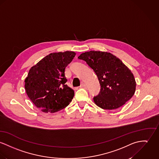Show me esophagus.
<instances>
[{"label":"esophagus","mask_w":159,"mask_h":159,"mask_svg":"<svg viewBox=\"0 0 159 159\" xmlns=\"http://www.w3.org/2000/svg\"><path fill=\"white\" fill-rule=\"evenodd\" d=\"M80 88H86V85L85 84L82 83V84H81V85H80Z\"/></svg>","instance_id":"34e87169"}]
</instances>
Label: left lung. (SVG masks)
Listing matches in <instances>:
<instances>
[{
	"instance_id": "8db88e82",
	"label": "left lung",
	"mask_w": 159,
	"mask_h": 159,
	"mask_svg": "<svg viewBox=\"0 0 159 159\" xmlns=\"http://www.w3.org/2000/svg\"><path fill=\"white\" fill-rule=\"evenodd\" d=\"M78 59L86 61L98 76L100 89L93 100L98 107L117 109L134 94V77L116 56L107 52L91 51L81 54Z\"/></svg>"
}]
</instances>
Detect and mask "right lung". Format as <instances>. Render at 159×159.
<instances>
[{
	"label": "right lung",
	"instance_id": "obj_1",
	"mask_svg": "<svg viewBox=\"0 0 159 159\" xmlns=\"http://www.w3.org/2000/svg\"><path fill=\"white\" fill-rule=\"evenodd\" d=\"M75 56L73 51L51 53L30 70L25 80L26 93L43 112L62 110L73 98L74 91L66 85L65 71Z\"/></svg>",
	"mask_w": 159,
	"mask_h": 159
}]
</instances>
